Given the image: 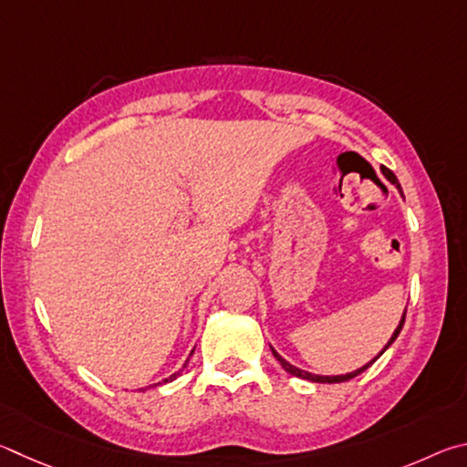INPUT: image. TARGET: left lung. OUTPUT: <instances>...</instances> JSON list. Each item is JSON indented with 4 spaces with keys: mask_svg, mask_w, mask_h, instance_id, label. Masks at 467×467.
Masks as SVG:
<instances>
[{
    "mask_svg": "<svg viewBox=\"0 0 467 467\" xmlns=\"http://www.w3.org/2000/svg\"><path fill=\"white\" fill-rule=\"evenodd\" d=\"M383 171V174H386V178L389 180V182L391 184H394L396 188H400V182H398V178L394 176V171H389V170H386V168H383L381 170ZM404 320H406V312L402 314V320H400V324H398V328L394 330V334H391V338L388 340V345L386 347H383V350H381V353L378 355V357H375L373 358V361H369V363H367V365H363L361 367V369H357V371H350V373H347V375H314V373H307V371H304V369H299V367H296V365H291L289 361H285V358L279 355V353H276V350L271 347V350H273V355H275V358H276V361H279L281 363V367H283V369L285 371H287V373H291V375H296V378H301V379H307V381H316V383H340V381H348V379H353V378H357V375L358 373H363L365 369H369V367L375 363V361H378V358L383 355V353H386V350L391 347V342H394L396 338H398V334H400V330H402V326H404Z\"/></svg>",
    "mask_w": 467,
    "mask_h": 467,
    "instance_id": "1",
    "label": "left lung"
}]
</instances>
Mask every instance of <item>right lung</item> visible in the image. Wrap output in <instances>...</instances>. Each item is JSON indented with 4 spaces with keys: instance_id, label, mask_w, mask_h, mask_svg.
Segmentation results:
<instances>
[{
    "instance_id": "add662e5",
    "label": "right lung",
    "mask_w": 467,
    "mask_h": 467,
    "mask_svg": "<svg viewBox=\"0 0 467 467\" xmlns=\"http://www.w3.org/2000/svg\"><path fill=\"white\" fill-rule=\"evenodd\" d=\"M192 353H194V350H192ZM192 353H191V355H192ZM186 363H188V361H186ZM186 363H184V365H182V369H180V371H178V373H174V375H170V378H168V379H163V383H168V381H171V379H176V378H178V375H180V373H182V371H184V367H186Z\"/></svg>"
}]
</instances>
